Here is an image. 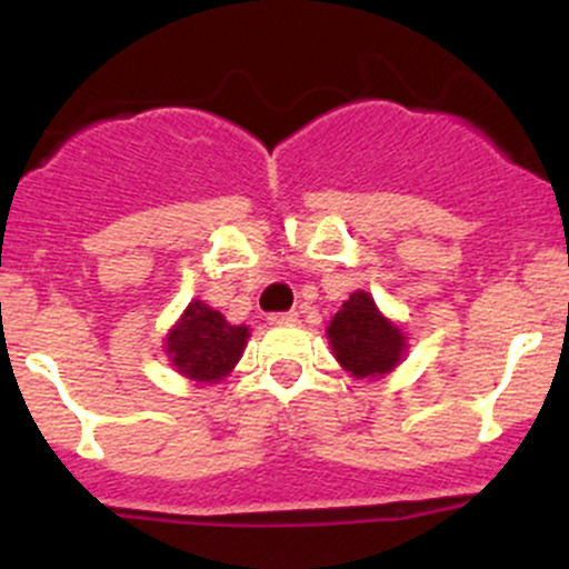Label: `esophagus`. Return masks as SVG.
<instances>
[{
  "instance_id": "esophagus-1",
  "label": "esophagus",
  "mask_w": 569,
  "mask_h": 569,
  "mask_svg": "<svg viewBox=\"0 0 569 569\" xmlns=\"http://www.w3.org/2000/svg\"><path fill=\"white\" fill-rule=\"evenodd\" d=\"M269 325H295L297 321V311H283V313H269Z\"/></svg>"
}]
</instances>
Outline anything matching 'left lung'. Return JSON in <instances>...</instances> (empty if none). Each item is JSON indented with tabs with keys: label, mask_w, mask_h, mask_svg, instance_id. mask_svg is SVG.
Listing matches in <instances>:
<instances>
[{
	"label": "left lung",
	"mask_w": 569,
	"mask_h": 569,
	"mask_svg": "<svg viewBox=\"0 0 569 569\" xmlns=\"http://www.w3.org/2000/svg\"><path fill=\"white\" fill-rule=\"evenodd\" d=\"M332 352L355 377L388 375L405 352V336L391 325L366 291H355L327 330Z\"/></svg>",
	"instance_id": "left-lung-1"
}]
</instances>
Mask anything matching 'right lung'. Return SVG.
Here are the masks:
<instances>
[{
  "label": "right lung",
  "instance_id": "1",
  "mask_svg": "<svg viewBox=\"0 0 569 569\" xmlns=\"http://www.w3.org/2000/svg\"><path fill=\"white\" fill-rule=\"evenodd\" d=\"M248 327L228 325L226 317L206 302H189L187 313L168 336V355L183 377L217 382L233 369L248 343Z\"/></svg>",
  "mask_w": 569,
  "mask_h": 569
}]
</instances>
